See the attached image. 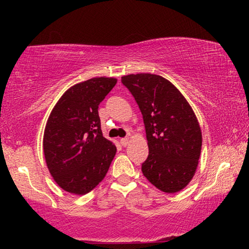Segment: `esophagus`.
Wrapping results in <instances>:
<instances>
[{
  "label": "esophagus",
  "instance_id": "34e87169",
  "mask_svg": "<svg viewBox=\"0 0 249 249\" xmlns=\"http://www.w3.org/2000/svg\"><path fill=\"white\" fill-rule=\"evenodd\" d=\"M120 144L124 146V147H125V146H128L129 144V138L128 137H124V138H121L120 139Z\"/></svg>",
  "mask_w": 249,
  "mask_h": 249
}]
</instances>
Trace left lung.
<instances>
[{"mask_svg":"<svg viewBox=\"0 0 249 249\" xmlns=\"http://www.w3.org/2000/svg\"><path fill=\"white\" fill-rule=\"evenodd\" d=\"M137 102L144 120L148 156L142 171L149 182L173 194L195 175L202 149V131L182 94L165 78L152 73L121 78Z\"/></svg>","mask_w":249,"mask_h":249,"instance_id":"1","label":"left lung"}]
</instances>
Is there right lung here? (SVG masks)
<instances>
[{
  "label": "right lung",
  "instance_id": "obj_1",
  "mask_svg": "<svg viewBox=\"0 0 249 249\" xmlns=\"http://www.w3.org/2000/svg\"><path fill=\"white\" fill-rule=\"evenodd\" d=\"M115 78H91L70 87L47 119L43 149L51 176L76 195L93 190L107 175L117 147L101 130L98 105Z\"/></svg>",
  "mask_w": 249,
  "mask_h": 249
}]
</instances>
